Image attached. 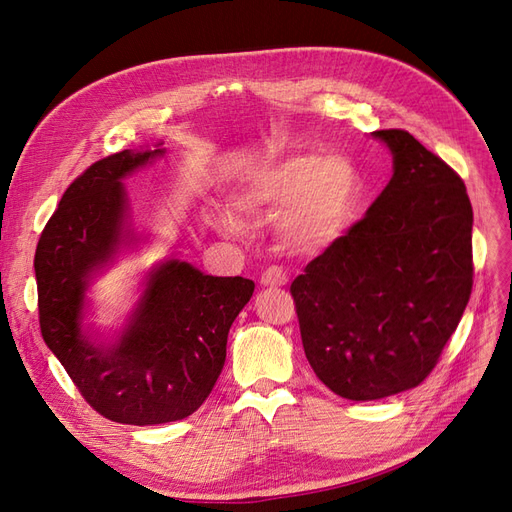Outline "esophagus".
I'll return each mask as SVG.
<instances>
[{
  "instance_id": "1",
  "label": "esophagus",
  "mask_w": 512,
  "mask_h": 512,
  "mask_svg": "<svg viewBox=\"0 0 512 512\" xmlns=\"http://www.w3.org/2000/svg\"><path fill=\"white\" fill-rule=\"evenodd\" d=\"M288 284V275L280 267H269L265 273L260 275V286L265 288H277V286H286Z\"/></svg>"
}]
</instances>
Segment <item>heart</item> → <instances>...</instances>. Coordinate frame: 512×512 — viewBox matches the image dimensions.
Returning a JSON list of instances; mask_svg holds the SVG:
<instances>
[{
	"label": "heart",
	"instance_id": "b5f03b06",
	"mask_svg": "<svg viewBox=\"0 0 512 512\" xmlns=\"http://www.w3.org/2000/svg\"><path fill=\"white\" fill-rule=\"evenodd\" d=\"M361 200V175L342 153L301 151L258 168L230 192V203L250 220L280 218V237L294 252L320 254L342 239ZM224 235L243 237L245 224L215 215Z\"/></svg>",
	"mask_w": 512,
	"mask_h": 512
}]
</instances>
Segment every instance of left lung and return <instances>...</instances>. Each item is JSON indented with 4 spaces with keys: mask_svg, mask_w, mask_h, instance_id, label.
Here are the masks:
<instances>
[{
    "mask_svg": "<svg viewBox=\"0 0 512 512\" xmlns=\"http://www.w3.org/2000/svg\"><path fill=\"white\" fill-rule=\"evenodd\" d=\"M393 177L365 218L292 282L303 350L352 401L391 397L436 367L472 292V205L451 166L404 130L371 134Z\"/></svg>",
    "mask_w": 512,
    "mask_h": 512,
    "instance_id": "left-lung-1",
    "label": "left lung"
}]
</instances>
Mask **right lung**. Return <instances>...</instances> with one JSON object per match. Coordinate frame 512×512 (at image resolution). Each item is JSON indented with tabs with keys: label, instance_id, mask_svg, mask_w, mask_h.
<instances>
[{
	"label": "right lung",
	"instance_id": "1",
	"mask_svg": "<svg viewBox=\"0 0 512 512\" xmlns=\"http://www.w3.org/2000/svg\"><path fill=\"white\" fill-rule=\"evenodd\" d=\"M162 145L91 164L61 196L34 260L46 346L91 408L141 427L181 421L203 406L222 374L232 322L254 294L245 277H213L164 258L143 273L121 327L89 322L96 277L149 243L123 179L164 158Z\"/></svg>",
	"mask_w": 512,
	"mask_h": 512
}]
</instances>
